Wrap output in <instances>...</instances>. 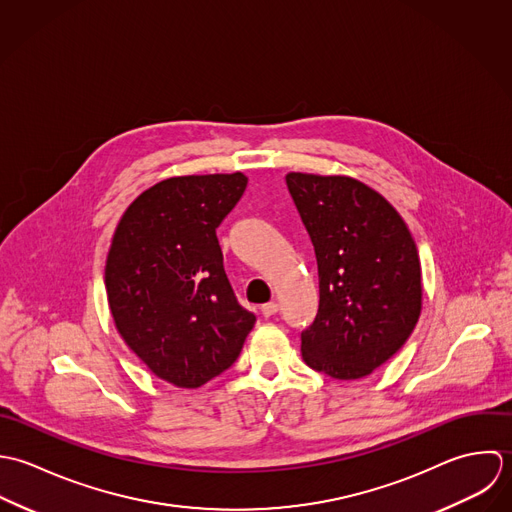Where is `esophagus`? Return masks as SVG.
<instances>
[{
	"label": "esophagus",
	"instance_id": "1",
	"mask_svg": "<svg viewBox=\"0 0 512 512\" xmlns=\"http://www.w3.org/2000/svg\"><path fill=\"white\" fill-rule=\"evenodd\" d=\"M261 312H263L265 318H269V316H273V314L279 312V305H277V303H267V305L261 307Z\"/></svg>",
	"mask_w": 512,
	"mask_h": 512
}]
</instances>
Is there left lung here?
Masks as SVG:
<instances>
[{
	"label": "left lung",
	"instance_id": "left-lung-1",
	"mask_svg": "<svg viewBox=\"0 0 512 512\" xmlns=\"http://www.w3.org/2000/svg\"><path fill=\"white\" fill-rule=\"evenodd\" d=\"M314 245L318 312L301 334L312 370L336 380L370 376L413 332L421 265L406 221L384 196L348 176L287 174Z\"/></svg>",
	"mask_w": 512,
	"mask_h": 512
}]
</instances>
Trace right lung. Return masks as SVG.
<instances>
[{
    "mask_svg": "<svg viewBox=\"0 0 512 512\" xmlns=\"http://www.w3.org/2000/svg\"><path fill=\"white\" fill-rule=\"evenodd\" d=\"M247 176H178L120 217L104 267L114 326L160 380L200 388L239 356L255 314L237 303L215 229Z\"/></svg>",
    "mask_w": 512,
    "mask_h": 512,
    "instance_id": "1",
    "label": "right lung"
}]
</instances>
